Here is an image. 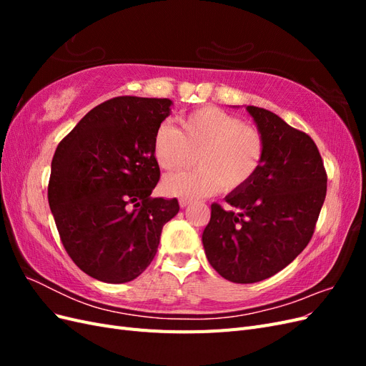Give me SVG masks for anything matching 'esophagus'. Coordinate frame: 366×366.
Segmentation results:
<instances>
[{
  "instance_id": "obj_1",
  "label": "esophagus",
  "mask_w": 366,
  "mask_h": 366,
  "mask_svg": "<svg viewBox=\"0 0 366 366\" xmlns=\"http://www.w3.org/2000/svg\"><path fill=\"white\" fill-rule=\"evenodd\" d=\"M191 204L189 200H186V198H180V207H187Z\"/></svg>"
}]
</instances>
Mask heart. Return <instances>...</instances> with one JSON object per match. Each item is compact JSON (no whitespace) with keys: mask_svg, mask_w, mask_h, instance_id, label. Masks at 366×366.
I'll list each match as a JSON object with an SVG mask.
<instances>
[{"mask_svg":"<svg viewBox=\"0 0 366 366\" xmlns=\"http://www.w3.org/2000/svg\"><path fill=\"white\" fill-rule=\"evenodd\" d=\"M182 129L162 124L152 139V154L164 171L191 162L200 168L164 177V194L195 200L246 186L261 168L265 143L261 132L217 107H203L180 119Z\"/></svg>","mask_w":366,"mask_h":366,"instance_id":"b5f03b06","label":"heart"}]
</instances>
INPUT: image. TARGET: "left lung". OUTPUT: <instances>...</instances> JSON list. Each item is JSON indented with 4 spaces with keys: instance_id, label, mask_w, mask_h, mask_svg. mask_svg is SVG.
<instances>
[{
    "instance_id": "1",
    "label": "left lung",
    "mask_w": 366,
    "mask_h": 366,
    "mask_svg": "<svg viewBox=\"0 0 366 366\" xmlns=\"http://www.w3.org/2000/svg\"><path fill=\"white\" fill-rule=\"evenodd\" d=\"M247 113L264 137L257 175L224 200L237 209L210 206L203 247L224 280L253 284L287 267L308 241L327 194V174L316 143L269 109Z\"/></svg>"
}]
</instances>
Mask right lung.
I'll use <instances>...</instances> for the list:
<instances>
[{"label": "right lung", "mask_w": 366, "mask_h": 366, "mask_svg": "<svg viewBox=\"0 0 366 366\" xmlns=\"http://www.w3.org/2000/svg\"><path fill=\"white\" fill-rule=\"evenodd\" d=\"M171 99L114 97L93 108L56 148L49 204L70 258L92 278L124 284L156 257L177 198H152V139Z\"/></svg>", "instance_id": "1"}]
</instances>
